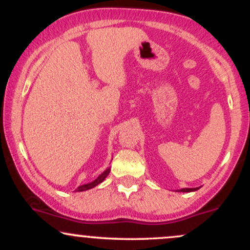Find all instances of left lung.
<instances>
[{
  "label": "left lung",
  "instance_id": "8db88e82",
  "mask_svg": "<svg viewBox=\"0 0 250 250\" xmlns=\"http://www.w3.org/2000/svg\"><path fill=\"white\" fill-rule=\"evenodd\" d=\"M194 190H197V188H183V189H181L180 191L186 193V191H194Z\"/></svg>",
  "mask_w": 250,
  "mask_h": 250
}]
</instances>
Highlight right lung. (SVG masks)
<instances>
[{
    "label": "right lung",
    "mask_w": 250,
    "mask_h": 250,
    "mask_svg": "<svg viewBox=\"0 0 250 250\" xmlns=\"http://www.w3.org/2000/svg\"><path fill=\"white\" fill-rule=\"evenodd\" d=\"M109 171H110V169H107V170L105 171H103V173L100 175L99 177H97L96 180H94L93 182H90V183H87V185H82V186H80L79 188L76 189L77 191H84V190H88V189H91V188H94V187H96L97 185H100V183L101 182H103V181H104V179L105 177L108 176V174H109Z\"/></svg>",
    "instance_id": "add662e5"
}]
</instances>
